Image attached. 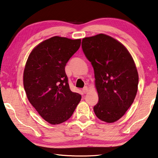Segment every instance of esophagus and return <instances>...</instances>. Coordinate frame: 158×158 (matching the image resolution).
I'll use <instances>...</instances> for the list:
<instances>
[{"mask_svg":"<svg viewBox=\"0 0 158 158\" xmlns=\"http://www.w3.org/2000/svg\"><path fill=\"white\" fill-rule=\"evenodd\" d=\"M88 90H89V89H88V88L87 87V86H85L84 88L82 89V91H83V93H87L88 92Z\"/></svg>","mask_w":158,"mask_h":158,"instance_id":"obj_1","label":"esophagus"}]
</instances>
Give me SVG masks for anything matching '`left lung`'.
Returning <instances> with one entry per match:
<instances>
[{
	"label": "left lung",
	"mask_w": 158,
	"mask_h": 158,
	"mask_svg": "<svg viewBox=\"0 0 158 158\" xmlns=\"http://www.w3.org/2000/svg\"><path fill=\"white\" fill-rule=\"evenodd\" d=\"M82 50L93 65L99 102L93 109L102 121L113 123L124 115L135 98L139 77L124 45L104 34L82 40Z\"/></svg>",
	"instance_id": "8db88e82"
}]
</instances>
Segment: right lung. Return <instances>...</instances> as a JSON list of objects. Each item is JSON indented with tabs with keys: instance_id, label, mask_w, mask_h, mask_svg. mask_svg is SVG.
<instances>
[{
	"instance_id": "add662e5",
	"label": "right lung",
	"mask_w": 158,
	"mask_h": 158,
	"mask_svg": "<svg viewBox=\"0 0 158 158\" xmlns=\"http://www.w3.org/2000/svg\"><path fill=\"white\" fill-rule=\"evenodd\" d=\"M80 45L81 39L53 36L34 48L25 64L23 85L27 99L51 124L67 121L81 99L70 90L65 72Z\"/></svg>"
}]
</instances>
